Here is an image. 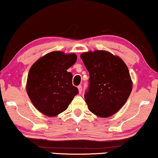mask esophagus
Here are the masks:
<instances>
[{"label": "esophagus", "instance_id": "1", "mask_svg": "<svg viewBox=\"0 0 158 158\" xmlns=\"http://www.w3.org/2000/svg\"><path fill=\"white\" fill-rule=\"evenodd\" d=\"M77 89H78V91H79V94H81L82 93V91H83V89H82V85H80L77 86Z\"/></svg>", "mask_w": 158, "mask_h": 158}]
</instances>
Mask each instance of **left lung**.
I'll list each match as a JSON object with an SVG mask.
<instances>
[{
  "mask_svg": "<svg viewBox=\"0 0 158 158\" xmlns=\"http://www.w3.org/2000/svg\"><path fill=\"white\" fill-rule=\"evenodd\" d=\"M89 73L85 102L92 113L108 118L126 103L132 91L128 67L118 56L106 51L85 52L81 55Z\"/></svg>",
  "mask_w": 158,
  "mask_h": 158,
  "instance_id": "1",
  "label": "left lung"
}]
</instances>
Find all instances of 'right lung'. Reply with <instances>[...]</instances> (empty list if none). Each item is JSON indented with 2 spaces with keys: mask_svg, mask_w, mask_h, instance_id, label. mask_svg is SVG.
<instances>
[{
  "mask_svg": "<svg viewBox=\"0 0 158 158\" xmlns=\"http://www.w3.org/2000/svg\"><path fill=\"white\" fill-rule=\"evenodd\" d=\"M77 61L75 54L52 52L37 60L30 69L27 93L35 107L54 117L68 107L78 89L73 85V74L67 72Z\"/></svg>",
  "mask_w": 158,
  "mask_h": 158,
  "instance_id": "add662e5",
  "label": "right lung"
}]
</instances>
